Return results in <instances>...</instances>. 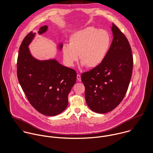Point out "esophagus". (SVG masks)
<instances>
[{"instance_id":"obj_1","label":"esophagus","mask_w":153,"mask_h":153,"mask_svg":"<svg viewBox=\"0 0 153 153\" xmlns=\"http://www.w3.org/2000/svg\"><path fill=\"white\" fill-rule=\"evenodd\" d=\"M77 79L79 82H81V76L79 74L77 75Z\"/></svg>"}]
</instances>
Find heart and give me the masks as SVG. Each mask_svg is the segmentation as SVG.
Here are the masks:
<instances>
[{"instance_id":"b5f03b06","label":"heart","mask_w":153,"mask_h":153,"mask_svg":"<svg viewBox=\"0 0 153 153\" xmlns=\"http://www.w3.org/2000/svg\"><path fill=\"white\" fill-rule=\"evenodd\" d=\"M111 45L109 34L105 30L87 27L70 36L68 45L62 48L63 60L66 66L72 67L79 59L82 66L94 68L105 59Z\"/></svg>"}]
</instances>
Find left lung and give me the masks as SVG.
Returning a JSON list of instances; mask_svg holds the SVG:
<instances>
[{"label":"left lung","instance_id":"8db88e82","mask_svg":"<svg viewBox=\"0 0 153 153\" xmlns=\"http://www.w3.org/2000/svg\"><path fill=\"white\" fill-rule=\"evenodd\" d=\"M113 39L102 64L81 75L88 107L97 113L114 109L124 97L130 83L133 65L131 49L126 37L114 25Z\"/></svg>","mask_w":153,"mask_h":153}]
</instances>
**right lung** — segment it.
Returning <instances> with one entry per match:
<instances>
[{
	"label": "right lung",
	"instance_id": "1",
	"mask_svg": "<svg viewBox=\"0 0 153 153\" xmlns=\"http://www.w3.org/2000/svg\"><path fill=\"white\" fill-rule=\"evenodd\" d=\"M48 28L47 26L40 27L38 33H45ZM35 36L36 33L31 32L22 42L17 58V78L34 108L45 116H54L67 108L68 94L76 83L77 73L54 58L43 60L34 58L29 46ZM57 48L60 51L63 43Z\"/></svg>",
	"mask_w": 153,
	"mask_h": 153
}]
</instances>
